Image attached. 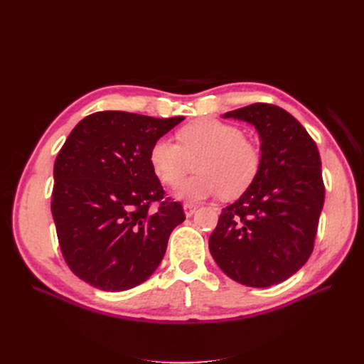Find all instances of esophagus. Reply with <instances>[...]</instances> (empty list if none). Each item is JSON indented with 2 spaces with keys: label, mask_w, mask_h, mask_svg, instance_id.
Segmentation results:
<instances>
[{
  "label": "esophagus",
  "mask_w": 364,
  "mask_h": 364,
  "mask_svg": "<svg viewBox=\"0 0 364 364\" xmlns=\"http://www.w3.org/2000/svg\"><path fill=\"white\" fill-rule=\"evenodd\" d=\"M196 211H197V205H193V203H185L183 205V213H185L186 217H191Z\"/></svg>",
  "instance_id": "1"
}]
</instances>
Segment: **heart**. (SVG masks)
Returning a JSON list of instances; mask_svg holds the SVG:
<instances>
[{
    "instance_id": "obj_1",
    "label": "heart",
    "mask_w": 364,
    "mask_h": 364,
    "mask_svg": "<svg viewBox=\"0 0 364 364\" xmlns=\"http://www.w3.org/2000/svg\"><path fill=\"white\" fill-rule=\"evenodd\" d=\"M178 139H156L149 159L156 178L174 186L188 171L190 161L197 158V174L183 181L174 193L181 200L197 202L218 193L225 199H234L257 178L259 150L234 124L211 118L197 119L178 132Z\"/></svg>"
}]
</instances>
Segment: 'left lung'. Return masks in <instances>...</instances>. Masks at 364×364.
Wrapping results in <instances>:
<instances>
[{
    "label": "left lung",
    "instance_id": "left-lung-1",
    "mask_svg": "<svg viewBox=\"0 0 364 364\" xmlns=\"http://www.w3.org/2000/svg\"><path fill=\"white\" fill-rule=\"evenodd\" d=\"M258 132L257 178L222 209L209 252L230 279L266 289L289 279L313 252L325 188L316 142L282 107L255 103L226 112Z\"/></svg>",
    "mask_w": 364,
    "mask_h": 364
}]
</instances>
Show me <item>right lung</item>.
Segmentation results:
<instances>
[{
    "instance_id": "add662e5",
    "label": "right lung",
    "mask_w": 364,
    "mask_h": 364,
    "mask_svg": "<svg viewBox=\"0 0 364 364\" xmlns=\"http://www.w3.org/2000/svg\"><path fill=\"white\" fill-rule=\"evenodd\" d=\"M183 117L153 118L121 111L83 118L54 162L51 213L62 255L75 277L105 291L149 279L185 220L164 190L149 153Z\"/></svg>"
}]
</instances>
